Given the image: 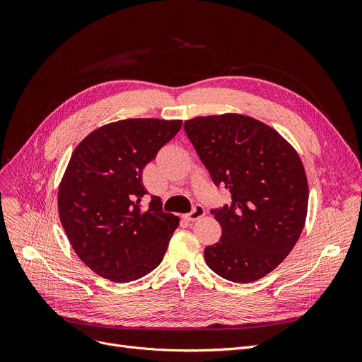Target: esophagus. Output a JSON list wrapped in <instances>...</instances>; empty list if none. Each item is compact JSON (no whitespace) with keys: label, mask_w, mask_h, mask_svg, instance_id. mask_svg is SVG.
I'll list each match as a JSON object with an SVG mask.
<instances>
[{"label":"esophagus","mask_w":362,"mask_h":362,"mask_svg":"<svg viewBox=\"0 0 362 362\" xmlns=\"http://www.w3.org/2000/svg\"><path fill=\"white\" fill-rule=\"evenodd\" d=\"M204 214H205L204 206H202V205H199V204H197V205L194 206V210H192L191 213L185 214V218H186L187 221H195V220H199L201 217H204Z\"/></svg>","instance_id":"34e87169"}]
</instances>
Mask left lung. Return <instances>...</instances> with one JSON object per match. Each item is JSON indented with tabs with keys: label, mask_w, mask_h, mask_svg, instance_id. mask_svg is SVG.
I'll use <instances>...</instances> for the list:
<instances>
[{
	"label": "left lung",
	"mask_w": 362,
	"mask_h": 362,
	"mask_svg": "<svg viewBox=\"0 0 362 362\" xmlns=\"http://www.w3.org/2000/svg\"><path fill=\"white\" fill-rule=\"evenodd\" d=\"M216 186L232 202L214 208L221 238L205 262L220 277L251 283L273 272L298 242L308 208V182L298 152L270 126L242 114L186 120Z\"/></svg>",
	"instance_id": "left-lung-1"
}]
</instances>
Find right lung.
Wrapping results in <instances>:
<instances>
[{
    "label": "right lung",
    "instance_id": "right-lung-1",
    "mask_svg": "<svg viewBox=\"0 0 362 362\" xmlns=\"http://www.w3.org/2000/svg\"><path fill=\"white\" fill-rule=\"evenodd\" d=\"M182 120L126 119L98 127L76 146L59 187V214L74 252L116 283L157 269L179 217L146 195L144 167L173 139Z\"/></svg>",
    "mask_w": 362,
    "mask_h": 362
}]
</instances>
